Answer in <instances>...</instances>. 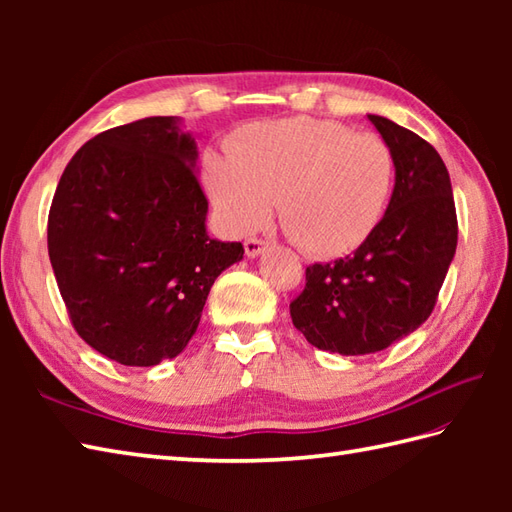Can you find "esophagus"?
Returning a JSON list of instances; mask_svg holds the SVG:
<instances>
[{
  "label": "esophagus",
  "mask_w": 512,
  "mask_h": 512,
  "mask_svg": "<svg viewBox=\"0 0 512 512\" xmlns=\"http://www.w3.org/2000/svg\"><path fill=\"white\" fill-rule=\"evenodd\" d=\"M266 246H268V242H264V239H259V237H248L244 242V250L248 257H257L259 253H264Z\"/></svg>",
  "instance_id": "1"
}]
</instances>
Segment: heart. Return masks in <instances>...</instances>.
<instances>
[{"instance_id":"b5f03b06","label":"heart","mask_w":512,"mask_h":512,"mask_svg":"<svg viewBox=\"0 0 512 512\" xmlns=\"http://www.w3.org/2000/svg\"><path fill=\"white\" fill-rule=\"evenodd\" d=\"M394 178L387 140L306 116L248 125L228 156L204 158L206 191L231 231L264 224L277 200L286 237L314 257L361 246L383 220Z\"/></svg>"}]
</instances>
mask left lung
Returning a JSON list of instances; mask_svg holds the SVG:
<instances>
[{
	"mask_svg": "<svg viewBox=\"0 0 512 512\" xmlns=\"http://www.w3.org/2000/svg\"><path fill=\"white\" fill-rule=\"evenodd\" d=\"M396 160L383 220L352 255L306 268L290 317L308 343L374 354L418 330L436 308L458 246V215L440 154L411 129L367 116Z\"/></svg>",
	"mask_w": 512,
	"mask_h": 512,
	"instance_id": "left-lung-1",
	"label": "left lung"
}]
</instances>
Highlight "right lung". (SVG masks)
Returning a JSON list of instances; mask_svg holds the SVG:
<instances>
[{
    "label": "right lung",
    "mask_w": 512,
    "mask_h": 512,
    "mask_svg": "<svg viewBox=\"0 0 512 512\" xmlns=\"http://www.w3.org/2000/svg\"><path fill=\"white\" fill-rule=\"evenodd\" d=\"M191 134L173 116L112 127L65 167L48 255L76 334L112 361L151 367L198 330L217 275L244 246L206 235Z\"/></svg>",
    "instance_id": "obj_1"
}]
</instances>
